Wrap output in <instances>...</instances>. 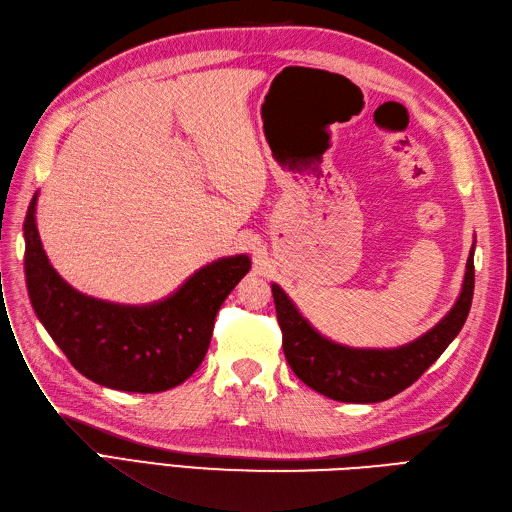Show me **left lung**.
I'll use <instances>...</instances> for the list:
<instances>
[{"label": "left lung", "mask_w": 512, "mask_h": 512, "mask_svg": "<svg viewBox=\"0 0 512 512\" xmlns=\"http://www.w3.org/2000/svg\"><path fill=\"white\" fill-rule=\"evenodd\" d=\"M474 293V246L455 306L421 338L398 349H351L321 336L276 283L272 295L283 329V351L295 376L325 398L353 404L383 402L410 387L464 327Z\"/></svg>", "instance_id": "1"}]
</instances>
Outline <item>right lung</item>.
I'll use <instances>...</instances> for the list:
<instances>
[{"mask_svg": "<svg viewBox=\"0 0 512 512\" xmlns=\"http://www.w3.org/2000/svg\"><path fill=\"white\" fill-rule=\"evenodd\" d=\"M34 195L25 217V278L31 306L70 364L89 381L119 391L172 389L200 368L214 317L242 276L246 255L223 257L187 278L170 298L112 304L76 291L48 261L36 227Z\"/></svg>", "mask_w": 512, "mask_h": 512, "instance_id": "1", "label": "right lung"}]
</instances>
